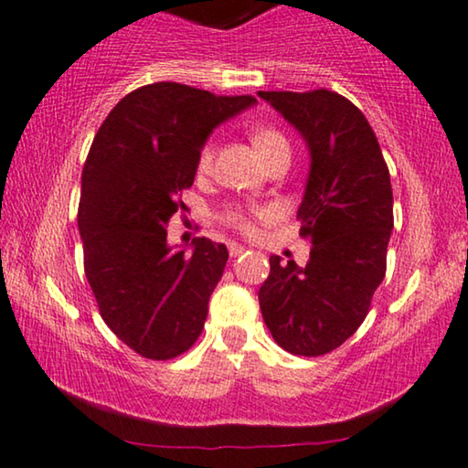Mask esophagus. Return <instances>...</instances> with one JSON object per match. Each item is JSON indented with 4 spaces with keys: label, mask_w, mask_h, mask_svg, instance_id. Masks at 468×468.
Listing matches in <instances>:
<instances>
[{
    "label": "esophagus",
    "mask_w": 468,
    "mask_h": 468,
    "mask_svg": "<svg viewBox=\"0 0 468 468\" xmlns=\"http://www.w3.org/2000/svg\"><path fill=\"white\" fill-rule=\"evenodd\" d=\"M246 248L241 244H229V254L230 257H239V254H244Z\"/></svg>",
    "instance_id": "esophagus-1"
}]
</instances>
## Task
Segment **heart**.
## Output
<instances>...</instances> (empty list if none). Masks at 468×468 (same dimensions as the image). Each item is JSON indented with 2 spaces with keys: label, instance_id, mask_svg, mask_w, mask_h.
<instances>
[{
  "label": "heart",
  "instance_id": "heart-1",
  "mask_svg": "<svg viewBox=\"0 0 468 468\" xmlns=\"http://www.w3.org/2000/svg\"><path fill=\"white\" fill-rule=\"evenodd\" d=\"M252 142H254V146H257V151L263 155V159L271 157L278 151H289L287 138L274 127H257L252 132ZM211 164H214V142H205L203 149H200V153H198V159H197L198 173H207V170L211 168ZM224 220H227L229 224H233V227L239 230H250V222H248V218L241 209L227 211Z\"/></svg>",
  "mask_w": 468,
  "mask_h": 468
}]
</instances>
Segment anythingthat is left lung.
I'll list each match as a JSON object with an SVG mask.
<instances>
[{
	"label": "left lung",
	"mask_w": 468,
	"mask_h": 468,
	"mask_svg": "<svg viewBox=\"0 0 468 468\" xmlns=\"http://www.w3.org/2000/svg\"><path fill=\"white\" fill-rule=\"evenodd\" d=\"M311 153L300 203V235L311 239L304 268L270 257L259 289L263 322L282 350L322 356L356 333L387 271L393 190L380 144L356 105L333 90L265 92Z\"/></svg>",
	"instance_id": "left-lung-1"
}]
</instances>
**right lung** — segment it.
I'll return each mask as SVG.
<instances>
[{"label":"right lung","mask_w":468,"mask_h":468,"mask_svg":"<svg viewBox=\"0 0 468 468\" xmlns=\"http://www.w3.org/2000/svg\"><path fill=\"white\" fill-rule=\"evenodd\" d=\"M254 103L157 81L122 97L94 135L77 211L84 270L103 322L140 356L175 358L203 333L229 250L207 238L173 250L165 227L186 209L179 194L209 133Z\"/></svg>","instance_id":"right-lung-1"}]
</instances>
